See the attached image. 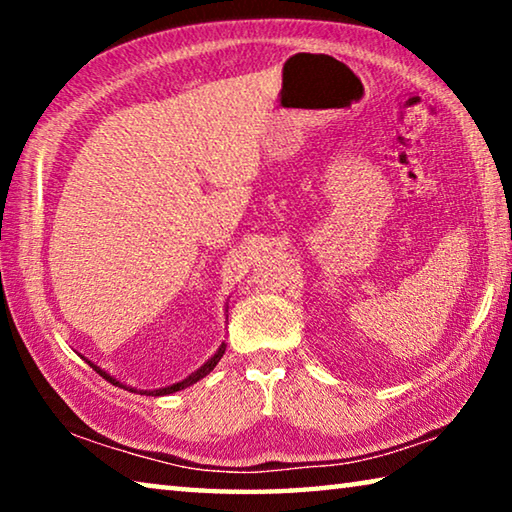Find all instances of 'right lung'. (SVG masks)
I'll use <instances>...</instances> for the list:
<instances>
[{"instance_id":"1","label":"right lung","mask_w":512,"mask_h":512,"mask_svg":"<svg viewBox=\"0 0 512 512\" xmlns=\"http://www.w3.org/2000/svg\"><path fill=\"white\" fill-rule=\"evenodd\" d=\"M223 352H225V345H221V348L219 350H216V354H214V357L210 359V361H207V363H203V366L201 368H198L196 372H192V375H189L187 379H183V381H178V384H173V386H167V388H158V391H142V393H146V395H171V393H176V391H183V388H187V386H192V384H196V381L198 379H203L205 375H210V372L214 370V366H216V363H219L221 361V357H223ZM90 363V366L94 368V370H97L99 372V375L103 377V379H108L110 381V384H115V386H121V388H126L124 384H119V381L115 379V377H110L108 375V372H103L101 368H97V366H94V363L92 361H88ZM131 393H135V388H131Z\"/></svg>"}]
</instances>
